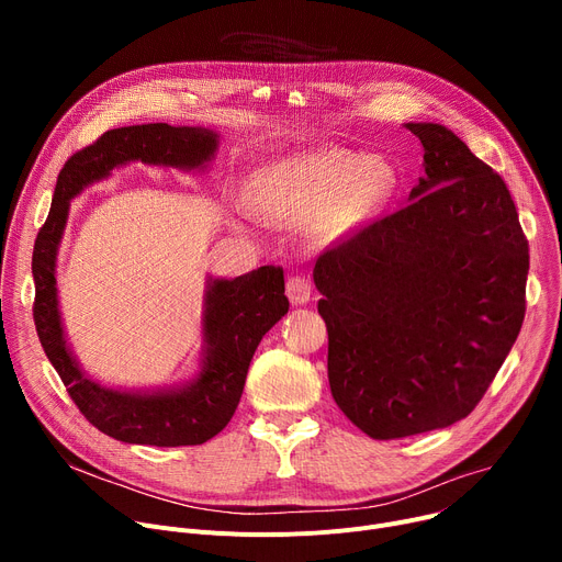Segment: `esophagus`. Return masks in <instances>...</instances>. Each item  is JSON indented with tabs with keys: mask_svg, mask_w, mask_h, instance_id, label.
<instances>
[{
	"mask_svg": "<svg viewBox=\"0 0 562 562\" xmlns=\"http://www.w3.org/2000/svg\"><path fill=\"white\" fill-rule=\"evenodd\" d=\"M286 296L291 305H305L312 299V284L305 276H291L286 280Z\"/></svg>",
	"mask_w": 562,
	"mask_h": 562,
	"instance_id": "obj_1",
	"label": "esophagus"
}]
</instances>
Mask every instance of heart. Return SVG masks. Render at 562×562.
<instances>
[{
    "label": "heart",
    "mask_w": 562,
    "mask_h": 562,
    "mask_svg": "<svg viewBox=\"0 0 562 562\" xmlns=\"http://www.w3.org/2000/svg\"><path fill=\"white\" fill-rule=\"evenodd\" d=\"M387 161L350 150H310L259 170L257 210L289 225H314L326 239H341L369 223L394 191Z\"/></svg>",
    "instance_id": "obj_1"
}]
</instances>
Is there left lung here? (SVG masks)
I'll return each mask as SVG.
<instances>
[{
	"label": "left lung",
	"instance_id": "1",
	"mask_svg": "<svg viewBox=\"0 0 562 562\" xmlns=\"http://www.w3.org/2000/svg\"><path fill=\"white\" fill-rule=\"evenodd\" d=\"M405 130L424 145L409 204L314 266L333 398L373 439L464 419L526 312L528 241L506 182L445 125Z\"/></svg>",
	"mask_w": 562,
	"mask_h": 562
}]
</instances>
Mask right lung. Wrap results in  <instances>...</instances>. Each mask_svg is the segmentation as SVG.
I'll list each match as a JSON object with an SVG mask.
<instances>
[{"instance_id":"obj_1","label":"right lung","mask_w":562,"mask_h":562,"mask_svg":"<svg viewBox=\"0 0 562 562\" xmlns=\"http://www.w3.org/2000/svg\"><path fill=\"white\" fill-rule=\"evenodd\" d=\"M221 136L210 127L147 123L104 132L72 155L56 177L52 210L36 236L32 273L34 321L43 350L81 415L104 435L145 447H193L218 435L244 394L246 375L261 337L289 312L280 266H259L239 278H206L202 305L200 371L164 390H117L88 375L68 344L56 291V255L70 200L111 170L140 161L177 170H204Z\"/></svg>"}]
</instances>
